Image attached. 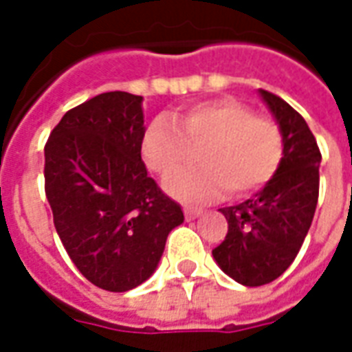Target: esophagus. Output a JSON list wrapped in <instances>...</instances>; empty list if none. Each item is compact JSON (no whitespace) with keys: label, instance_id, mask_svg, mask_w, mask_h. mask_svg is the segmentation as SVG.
Instances as JSON below:
<instances>
[{"label":"esophagus","instance_id":"obj_1","mask_svg":"<svg viewBox=\"0 0 352 352\" xmlns=\"http://www.w3.org/2000/svg\"><path fill=\"white\" fill-rule=\"evenodd\" d=\"M199 214H201V209H198V207H184V217H186L188 221L196 219Z\"/></svg>","mask_w":352,"mask_h":352}]
</instances>
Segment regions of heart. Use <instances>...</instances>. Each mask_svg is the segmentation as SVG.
Instances as JSON below:
<instances>
[{
    "label": "heart",
    "instance_id": "obj_1",
    "mask_svg": "<svg viewBox=\"0 0 352 352\" xmlns=\"http://www.w3.org/2000/svg\"><path fill=\"white\" fill-rule=\"evenodd\" d=\"M192 146H199V166L166 181V190L188 204L209 201L226 190L237 198L258 192L277 175L285 158L279 124L236 100L198 101L173 118L156 116L141 138L143 160L160 177L181 168Z\"/></svg>",
    "mask_w": 352,
    "mask_h": 352
}]
</instances>
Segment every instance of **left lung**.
<instances>
[{
    "instance_id": "8db88e82",
    "label": "left lung",
    "mask_w": 352,
    "mask_h": 352,
    "mask_svg": "<svg viewBox=\"0 0 352 352\" xmlns=\"http://www.w3.org/2000/svg\"><path fill=\"white\" fill-rule=\"evenodd\" d=\"M285 138L277 175L239 206L219 209L228 234L213 249L221 270L245 287L267 285L287 272L309 232L318 201L320 151L303 116L279 96L260 90Z\"/></svg>"
}]
</instances>
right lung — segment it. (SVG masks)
Instances as JSON below:
<instances>
[{
  "mask_svg": "<svg viewBox=\"0 0 352 352\" xmlns=\"http://www.w3.org/2000/svg\"><path fill=\"white\" fill-rule=\"evenodd\" d=\"M141 96L105 92L69 109L45 145V194L77 270L109 292L139 287L184 221L141 160Z\"/></svg>",
  "mask_w": 352,
  "mask_h": 352,
  "instance_id": "add662e5",
  "label": "right lung"
}]
</instances>
